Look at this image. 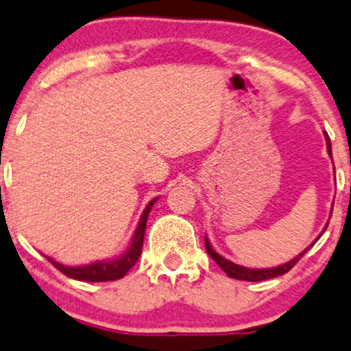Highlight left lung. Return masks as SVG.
<instances>
[{"label":"left lung","instance_id":"obj_1","mask_svg":"<svg viewBox=\"0 0 351 351\" xmlns=\"http://www.w3.org/2000/svg\"><path fill=\"white\" fill-rule=\"evenodd\" d=\"M326 146H328V154H330V156H331V143H330V138H328V134H326ZM331 160H333V156H331ZM315 242H313V243H315ZM313 243H311V245H313ZM311 245H309V247H311ZM309 247L306 250H302L300 256H296V257H294V259H291L289 263H286V264H282V265H278V267H272V269H249V267H243V265L234 264V263H230V261L223 259V257L220 256V254H217L215 250L212 249V245H210L208 239L205 237V249H206V252H208V256L212 257V259L220 265V269H223V272L228 276V278L239 279V281H265V279H272V278H278V276L286 274V272H289L291 269H293L294 265L298 264V261H300L301 257L304 256L306 252H308Z\"/></svg>","mask_w":351,"mask_h":351}]
</instances>
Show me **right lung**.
<instances>
[{
    "mask_svg": "<svg viewBox=\"0 0 351 351\" xmlns=\"http://www.w3.org/2000/svg\"><path fill=\"white\" fill-rule=\"evenodd\" d=\"M158 198L151 200L143 212L141 219H139L138 228L134 232V237H132L131 245L123 256H119L117 259L112 261H101V263H92L88 265H80V267H69V265H64L57 261L47 259L50 261L62 274H65L67 278L77 279V281H88V282H106V281H116V279H121L126 276V272L132 265L136 264V261L139 259L143 250V241H145V230H146V222H147V215H149L151 208H153L154 202Z\"/></svg>",
    "mask_w": 351,
    "mask_h": 351,
    "instance_id": "obj_1",
    "label": "right lung"
}]
</instances>
